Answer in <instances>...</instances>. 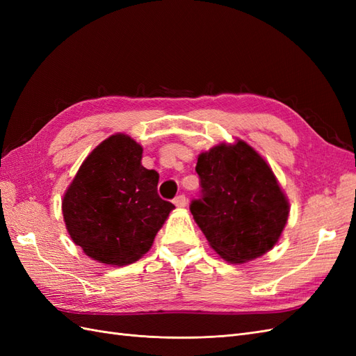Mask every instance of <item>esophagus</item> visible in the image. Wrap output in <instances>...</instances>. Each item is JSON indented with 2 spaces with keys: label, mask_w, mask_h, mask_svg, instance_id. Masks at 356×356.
I'll list each match as a JSON object with an SVG mask.
<instances>
[{
  "label": "esophagus",
  "mask_w": 356,
  "mask_h": 356,
  "mask_svg": "<svg viewBox=\"0 0 356 356\" xmlns=\"http://www.w3.org/2000/svg\"><path fill=\"white\" fill-rule=\"evenodd\" d=\"M174 203L177 204L178 208H184V207H187V197L184 195H179V196L175 197Z\"/></svg>",
  "instance_id": "obj_1"
}]
</instances>
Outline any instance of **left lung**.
Instances as JSON below:
<instances>
[{
	"label": "left lung",
	"mask_w": 356,
	"mask_h": 356,
	"mask_svg": "<svg viewBox=\"0 0 356 356\" xmlns=\"http://www.w3.org/2000/svg\"><path fill=\"white\" fill-rule=\"evenodd\" d=\"M200 196L190 204L212 250L225 261L246 263L277 243L289 203L273 170L238 139L199 154Z\"/></svg>",
	"instance_id": "1"
}]
</instances>
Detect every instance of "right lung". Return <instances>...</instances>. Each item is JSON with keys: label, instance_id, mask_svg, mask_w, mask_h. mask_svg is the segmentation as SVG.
Masks as SVG:
<instances>
[{"label": "right lung", "instance_id": "add662e5", "mask_svg": "<svg viewBox=\"0 0 356 356\" xmlns=\"http://www.w3.org/2000/svg\"><path fill=\"white\" fill-rule=\"evenodd\" d=\"M141 159L143 147L131 136L111 135L86 157L63 195L71 239L96 261L139 260L175 208L157 195L159 174Z\"/></svg>", "mask_w": 356, "mask_h": 356}]
</instances>
